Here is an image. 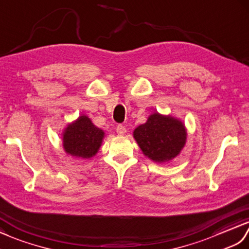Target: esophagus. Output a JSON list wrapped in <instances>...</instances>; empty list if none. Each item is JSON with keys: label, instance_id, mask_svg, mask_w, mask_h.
Masks as SVG:
<instances>
[{"label": "esophagus", "instance_id": "obj_1", "mask_svg": "<svg viewBox=\"0 0 249 249\" xmlns=\"http://www.w3.org/2000/svg\"><path fill=\"white\" fill-rule=\"evenodd\" d=\"M116 132H117L119 135H124L126 132L125 126L123 125V124H118L117 126H116Z\"/></svg>", "mask_w": 249, "mask_h": 249}]
</instances>
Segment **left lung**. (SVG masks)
<instances>
[{
    "label": "left lung",
    "instance_id": "8db88e82",
    "mask_svg": "<svg viewBox=\"0 0 249 249\" xmlns=\"http://www.w3.org/2000/svg\"><path fill=\"white\" fill-rule=\"evenodd\" d=\"M134 139L142 153L154 162H166L180 153L185 145L183 124L170 116L154 113L147 123L134 130Z\"/></svg>",
    "mask_w": 249,
    "mask_h": 249
}]
</instances>
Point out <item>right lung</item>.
Listing matches in <instances>:
<instances>
[{
  "instance_id": "add662e5",
  "label": "right lung",
  "mask_w": 249,
  "mask_h": 249,
  "mask_svg": "<svg viewBox=\"0 0 249 249\" xmlns=\"http://www.w3.org/2000/svg\"><path fill=\"white\" fill-rule=\"evenodd\" d=\"M103 136L104 132L97 128L87 116H80L64 132V149L73 157L89 159L98 152Z\"/></svg>"
}]
</instances>
